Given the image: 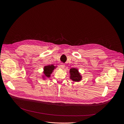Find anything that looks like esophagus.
Here are the masks:
<instances>
[{
    "instance_id": "esophagus-1",
    "label": "esophagus",
    "mask_w": 124,
    "mask_h": 124,
    "mask_svg": "<svg viewBox=\"0 0 124 124\" xmlns=\"http://www.w3.org/2000/svg\"><path fill=\"white\" fill-rule=\"evenodd\" d=\"M60 67H61L62 69H64V67H65V64H64V63H61V64H60Z\"/></svg>"
}]
</instances>
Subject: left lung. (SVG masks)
I'll return each instance as SVG.
<instances>
[{
    "label": "left lung",
    "instance_id": "left-lung-1",
    "mask_svg": "<svg viewBox=\"0 0 124 124\" xmlns=\"http://www.w3.org/2000/svg\"><path fill=\"white\" fill-rule=\"evenodd\" d=\"M70 79L74 81H79L81 79V76L76 68H71L70 70Z\"/></svg>",
    "mask_w": 124,
    "mask_h": 124
}]
</instances>
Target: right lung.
Here are the masks:
<instances>
[{
	"label": "right lung",
	"instance_id": "right-lung-1",
	"mask_svg": "<svg viewBox=\"0 0 124 124\" xmlns=\"http://www.w3.org/2000/svg\"><path fill=\"white\" fill-rule=\"evenodd\" d=\"M55 68V67L54 65H53L45 66L44 69V73L45 74V75L47 77H49L50 76V74L52 73V72H53V71Z\"/></svg>",
	"mask_w": 124,
	"mask_h": 124
}]
</instances>
